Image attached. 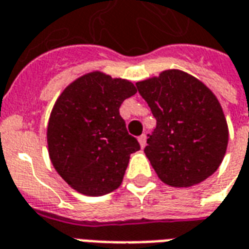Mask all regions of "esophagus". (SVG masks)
Listing matches in <instances>:
<instances>
[{
	"label": "esophagus",
	"mask_w": 249,
	"mask_h": 249,
	"mask_svg": "<svg viewBox=\"0 0 249 249\" xmlns=\"http://www.w3.org/2000/svg\"><path fill=\"white\" fill-rule=\"evenodd\" d=\"M139 142L141 145V148H145V145H146V136L145 134H141L139 137Z\"/></svg>",
	"instance_id": "1"
}]
</instances>
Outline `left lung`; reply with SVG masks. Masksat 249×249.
<instances>
[{
    "instance_id": "8db88e82",
    "label": "left lung",
    "mask_w": 249,
    "mask_h": 249,
    "mask_svg": "<svg viewBox=\"0 0 249 249\" xmlns=\"http://www.w3.org/2000/svg\"><path fill=\"white\" fill-rule=\"evenodd\" d=\"M157 126L143 152L163 183L190 187L213 176L228 143L220 103L203 83L181 70L136 83Z\"/></svg>"
}]
</instances>
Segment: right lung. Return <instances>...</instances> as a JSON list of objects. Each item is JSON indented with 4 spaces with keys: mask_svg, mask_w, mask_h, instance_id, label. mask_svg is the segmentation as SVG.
Listing matches in <instances>:
<instances>
[{
    "mask_svg": "<svg viewBox=\"0 0 249 249\" xmlns=\"http://www.w3.org/2000/svg\"><path fill=\"white\" fill-rule=\"evenodd\" d=\"M133 83L93 71L66 87L50 115L47 145L55 170L80 194L100 196L123 182L140 143L120 116Z\"/></svg>",
    "mask_w": 249,
    "mask_h": 249,
    "instance_id": "1",
    "label": "right lung"
}]
</instances>
